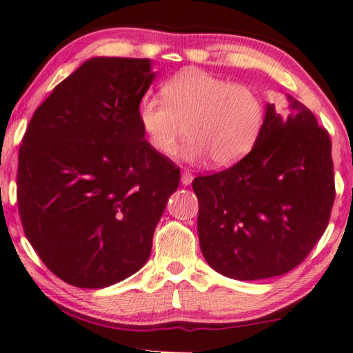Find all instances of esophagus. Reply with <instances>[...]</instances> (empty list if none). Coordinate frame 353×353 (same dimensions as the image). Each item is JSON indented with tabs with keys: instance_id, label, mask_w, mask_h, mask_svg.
Returning <instances> with one entry per match:
<instances>
[{
	"instance_id": "obj_1",
	"label": "esophagus",
	"mask_w": 353,
	"mask_h": 353,
	"mask_svg": "<svg viewBox=\"0 0 353 353\" xmlns=\"http://www.w3.org/2000/svg\"><path fill=\"white\" fill-rule=\"evenodd\" d=\"M192 181H193V176H192V172H188V171H183V172H182V183H183V185H190Z\"/></svg>"
}]
</instances>
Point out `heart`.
<instances>
[{
    "label": "heart",
    "instance_id": "1",
    "mask_svg": "<svg viewBox=\"0 0 353 353\" xmlns=\"http://www.w3.org/2000/svg\"><path fill=\"white\" fill-rule=\"evenodd\" d=\"M161 97H144L138 106L147 144L172 157L183 136H190L183 159L209 157L219 168L241 161L259 143L266 108L252 85L231 82L196 68H187L161 85Z\"/></svg>",
    "mask_w": 353,
    "mask_h": 353
}]
</instances>
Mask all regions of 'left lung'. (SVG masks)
Wrapping results in <instances>:
<instances>
[{"label": "left lung", "instance_id": "left-lung-1", "mask_svg": "<svg viewBox=\"0 0 353 353\" xmlns=\"http://www.w3.org/2000/svg\"><path fill=\"white\" fill-rule=\"evenodd\" d=\"M288 99V115L268 104L249 155L192 183L204 259L238 281L292 271L330 222L336 196L330 134L304 104Z\"/></svg>", "mask_w": 353, "mask_h": 353}]
</instances>
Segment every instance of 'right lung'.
Wrapping results in <instances>:
<instances>
[{
    "label": "right lung",
    "mask_w": 353,
    "mask_h": 353,
    "mask_svg": "<svg viewBox=\"0 0 353 353\" xmlns=\"http://www.w3.org/2000/svg\"><path fill=\"white\" fill-rule=\"evenodd\" d=\"M149 59L97 57L34 110L19 150L17 203L26 239L61 281L103 288L149 260L181 171L150 149L138 106Z\"/></svg>",
    "instance_id": "1"
}]
</instances>
